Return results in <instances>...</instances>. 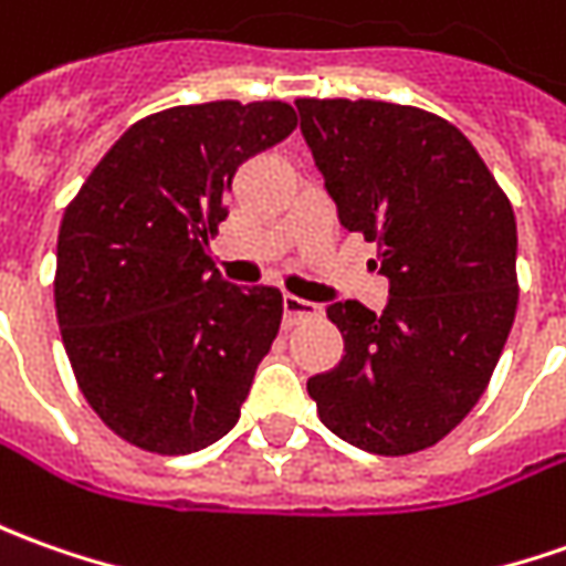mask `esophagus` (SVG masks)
<instances>
[{"label":"esophagus","mask_w":566,"mask_h":566,"mask_svg":"<svg viewBox=\"0 0 566 566\" xmlns=\"http://www.w3.org/2000/svg\"><path fill=\"white\" fill-rule=\"evenodd\" d=\"M282 306H284V322H287V325H294V322H300V318H318V315H322V306H318V303L300 300L294 297V294H284Z\"/></svg>","instance_id":"obj_1"}]
</instances>
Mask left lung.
Instances as JSON below:
<instances>
[{"instance_id":"obj_1","label":"left lung","mask_w":566,"mask_h":566,"mask_svg":"<svg viewBox=\"0 0 566 566\" xmlns=\"http://www.w3.org/2000/svg\"><path fill=\"white\" fill-rule=\"evenodd\" d=\"M340 226L378 244L387 310L328 306L344 334L306 380L322 424L375 455L440 443L476 406L517 313V222L483 157L443 117L371 98H297Z\"/></svg>"}]
</instances>
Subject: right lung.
<instances>
[{
	"label": "right lung",
	"instance_id": "right-lung-1",
	"mask_svg": "<svg viewBox=\"0 0 566 566\" xmlns=\"http://www.w3.org/2000/svg\"><path fill=\"white\" fill-rule=\"evenodd\" d=\"M294 126L284 102L160 111L67 203L57 328L86 402L126 443L188 455L234 428L284 306L275 287L222 282L207 244L234 170Z\"/></svg>",
	"mask_w": 566,
	"mask_h": 566
}]
</instances>
